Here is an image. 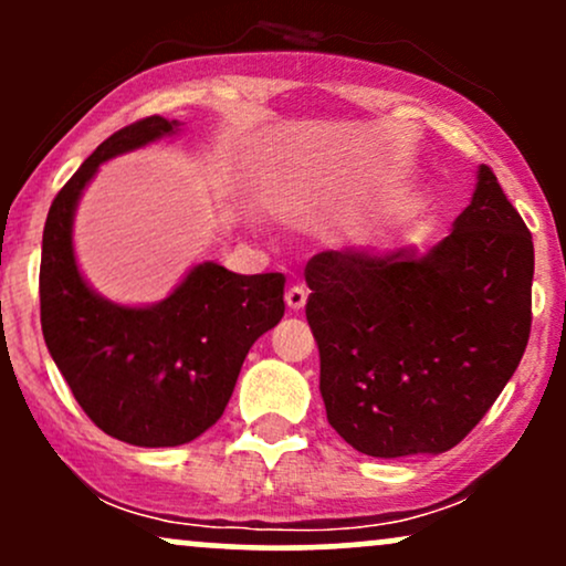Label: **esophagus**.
Returning a JSON list of instances; mask_svg holds the SVG:
<instances>
[{"label": "esophagus", "mask_w": 566, "mask_h": 566, "mask_svg": "<svg viewBox=\"0 0 566 566\" xmlns=\"http://www.w3.org/2000/svg\"><path fill=\"white\" fill-rule=\"evenodd\" d=\"M284 301H287L290 311H303L305 301H308V290L303 284H292V287L284 292Z\"/></svg>", "instance_id": "34e87169"}]
</instances>
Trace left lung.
I'll use <instances>...</instances> for the list:
<instances>
[{
    "mask_svg": "<svg viewBox=\"0 0 566 566\" xmlns=\"http://www.w3.org/2000/svg\"><path fill=\"white\" fill-rule=\"evenodd\" d=\"M450 237L418 255L327 250L305 319L329 426L373 458L452 450L495 405L532 327L535 247L482 165Z\"/></svg>",
    "mask_w": 566,
    "mask_h": 566,
    "instance_id": "8db88e82",
    "label": "left lung"
}]
</instances>
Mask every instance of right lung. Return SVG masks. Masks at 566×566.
I'll return each mask as SVG.
<instances>
[{
    "label": "right lung",
    "mask_w": 566,
    "mask_h": 566,
    "mask_svg": "<svg viewBox=\"0 0 566 566\" xmlns=\"http://www.w3.org/2000/svg\"><path fill=\"white\" fill-rule=\"evenodd\" d=\"M178 119L122 127L57 191L42 233L39 305L50 356L87 418L135 447L188 444L229 405L247 350L284 316L282 274H233L199 263L165 301L116 305L80 274L71 226L103 161L167 138Z\"/></svg>",
    "instance_id": "add662e5"
}]
</instances>
